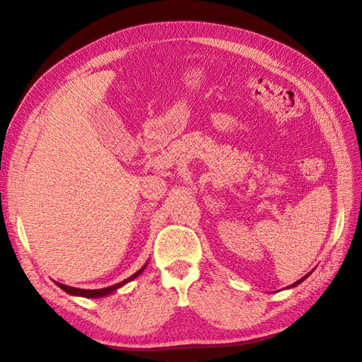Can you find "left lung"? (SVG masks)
<instances>
[{"label": "left lung", "mask_w": 362, "mask_h": 362, "mask_svg": "<svg viewBox=\"0 0 362 362\" xmlns=\"http://www.w3.org/2000/svg\"><path fill=\"white\" fill-rule=\"evenodd\" d=\"M310 274H311V272H310ZM310 274H308V275H310ZM308 275H305V276H303V279H300L298 281H296V283H292V284H291V286H297V284H298V283H302V281H303V280H305V279H306V276H308Z\"/></svg>", "instance_id": "8db88e82"}]
</instances>
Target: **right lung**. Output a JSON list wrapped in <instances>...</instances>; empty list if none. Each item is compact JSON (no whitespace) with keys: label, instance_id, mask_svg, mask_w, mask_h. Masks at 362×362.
<instances>
[{"label":"right lung","instance_id":"right-lung-1","mask_svg":"<svg viewBox=\"0 0 362 362\" xmlns=\"http://www.w3.org/2000/svg\"><path fill=\"white\" fill-rule=\"evenodd\" d=\"M144 267H146V264L140 269V271H136L134 275H130L129 279H126V280H122L121 283H117V284H112V286H109V288H103V289H79V288H73V286H68V284H62V283H57L56 281V284L57 286L60 288V289H64L66 294H71V296H79V297H87V298H96V297H105V296H109V294H112V292H115L117 291L118 288H121V286H124L126 283H129V281H132L134 279H136L138 275H140L143 271H144Z\"/></svg>","mask_w":362,"mask_h":362}]
</instances>
